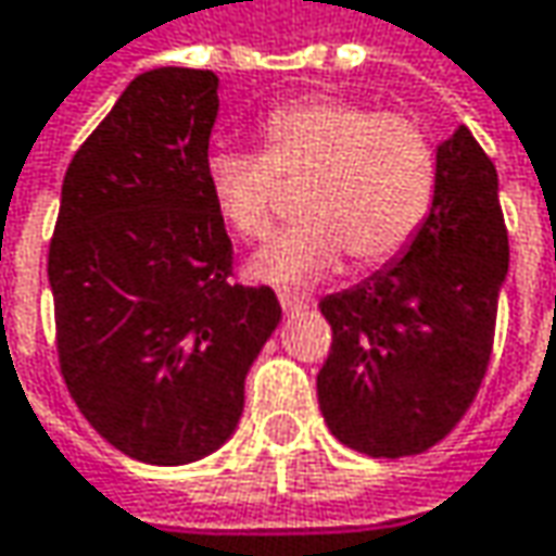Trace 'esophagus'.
I'll return each mask as SVG.
<instances>
[{"mask_svg": "<svg viewBox=\"0 0 556 556\" xmlns=\"http://www.w3.org/2000/svg\"><path fill=\"white\" fill-rule=\"evenodd\" d=\"M278 300H281V309H285V313H298V309H306V306H309V300L298 298V294H288V291L278 294Z\"/></svg>", "mask_w": 556, "mask_h": 556, "instance_id": "esophagus-1", "label": "esophagus"}]
</instances>
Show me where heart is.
<instances>
[{
	"label": "heart",
	"instance_id": "heart-1",
	"mask_svg": "<svg viewBox=\"0 0 556 556\" xmlns=\"http://www.w3.org/2000/svg\"><path fill=\"white\" fill-rule=\"evenodd\" d=\"M262 154L212 151L205 186L220 220L243 240H262L278 218V182L300 186L303 220L262 247L250 275L298 288L332 275L344 253L370 268L402 253L424 224L437 164L415 119L341 98L271 110Z\"/></svg>",
	"mask_w": 556,
	"mask_h": 556
}]
</instances>
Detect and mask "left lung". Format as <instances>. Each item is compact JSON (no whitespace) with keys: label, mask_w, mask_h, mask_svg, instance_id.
Segmentation results:
<instances>
[{"label":"left lung","mask_w":556,"mask_h":556,"mask_svg":"<svg viewBox=\"0 0 556 556\" xmlns=\"http://www.w3.org/2000/svg\"><path fill=\"white\" fill-rule=\"evenodd\" d=\"M506 271L494 164L456 126L437 144L433 202L412 243L319 303L332 351L316 392L332 437L374 458L440 443L488 374Z\"/></svg>","instance_id":"8db88e82"}]
</instances>
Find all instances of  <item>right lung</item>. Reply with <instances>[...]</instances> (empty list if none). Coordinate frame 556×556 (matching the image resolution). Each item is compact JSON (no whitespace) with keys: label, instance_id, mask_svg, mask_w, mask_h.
Returning a JSON list of instances; mask_svg holds the SVG:
<instances>
[{"label":"right lung","instance_id":"obj_1","mask_svg":"<svg viewBox=\"0 0 556 556\" xmlns=\"http://www.w3.org/2000/svg\"><path fill=\"white\" fill-rule=\"evenodd\" d=\"M218 75H139L62 179L50 291L65 386L100 437L148 465L220 450L281 323L271 288L230 281L205 186Z\"/></svg>","mask_w":556,"mask_h":556}]
</instances>
